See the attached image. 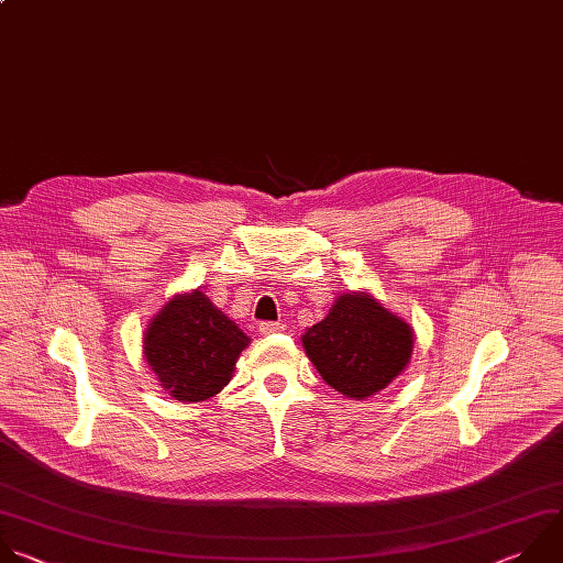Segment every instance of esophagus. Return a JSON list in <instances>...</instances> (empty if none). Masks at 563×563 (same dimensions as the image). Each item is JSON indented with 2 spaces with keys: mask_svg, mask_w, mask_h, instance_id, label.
<instances>
[{
  "mask_svg": "<svg viewBox=\"0 0 563 563\" xmlns=\"http://www.w3.org/2000/svg\"><path fill=\"white\" fill-rule=\"evenodd\" d=\"M282 330H284V323H279V321H262L260 323V334H275Z\"/></svg>",
  "mask_w": 563,
  "mask_h": 563,
  "instance_id": "1",
  "label": "esophagus"
}]
</instances>
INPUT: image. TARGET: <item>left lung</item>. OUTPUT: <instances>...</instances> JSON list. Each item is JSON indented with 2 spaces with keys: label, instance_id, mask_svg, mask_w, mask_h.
I'll return each instance as SVG.
<instances>
[{
  "label": "left lung",
  "instance_id": "8db88e82",
  "mask_svg": "<svg viewBox=\"0 0 563 563\" xmlns=\"http://www.w3.org/2000/svg\"><path fill=\"white\" fill-rule=\"evenodd\" d=\"M301 346L330 388L362 401L406 371L415 330L368 290H351L301 334Z\"/></svg>",
  "mask_w": 563,
  "mask_h": 563
}]
</instances>
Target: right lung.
<instances>
[{
	"instance_id": "add662e5",
	"label": "right lung",
	"mask_w": 563,
	"mask_h": 563,
	"mask_svg": "<svg viewBox=\"0 0 563 563\" xmlns=\"http://www.w3.org/2000/svg\"><path fill=\"white\" fill-rule=\"evenodd\" d=\"M144 357L166 395L195 404L233 379L251 336L201 290L173 295L146 325Z\"/></svg>"
}]
</instances>
